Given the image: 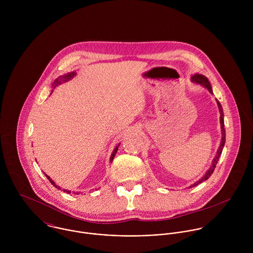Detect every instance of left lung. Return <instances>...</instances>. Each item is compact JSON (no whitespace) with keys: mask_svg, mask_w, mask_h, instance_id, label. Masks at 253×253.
I'll return each instance as SVG.
<instances>
[{"mask_svg":"<svg viewBox=\"0 0 253 253\" xmlns=\"http://www.w3.org/2000/svg\"><path fill=\"white\" fill-rule=\"evenodd\" d=\"M191 82L194 83V84H200V85L204 86V87L207 88L211 94H213L212 88H211V84L209 79H208L206 76H204V75H202V74H199V73L194 74V75L191 77ZM215 100H216L217 106H218L219 113H220V127H221V134H222L220 145H219V148H218V150H217L216 155H215L214 159L212 160V163H211V168L208 169V171H207L199 180L196 181L194 184H192L191 186H189V188L195 187V186L201 184L202 182L208 180V179L211 177V174L213 173V171H214V169H215V167H216L217 162H218V160H219V158H220V156H221L222 150H223L224 145H225V141H226V140H225V138H226V133H225V127H224V113H223V109H222V106H221L220 102L217 100L216 98H215Z\"/></svg>","mask_w":253,"mask_h":253,"instance_id":"obj_1","label":"left lung"}]
</instances>
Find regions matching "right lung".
I'll return each instance as SVG.
<instances>
[{"mask_svg":"<svg viewBox=\"0 0 253 253\" xmlns=\"http://www.w3.org/2000/svg\"><path fill=\"white\" fill-rule=\"evenodd\" d=\"M77 75V73L74 72H70V73H67V74H65V75H63V76H60V77H58L57 79H55L54 80V82L52 83V88H55L58 84H61L62 83H66V82H68V81H70V80H72L73 78L75 77ZM53 90V89H52ZM52 92V91H51ZM120 144L121 143H119V144L117 145L116 147H115V149H114V151H113V153L111 154V157H110V163H112L113 162V160H114V158H115V156H116V154H117V151H118V149H119V146H120ZM45 176H46V178L49 180V182L55 187V188H57L58 190H60L61 188H60V186H58V185H56L55 184V182L54 181L52 180V179H50V177L48 176V175H46V174H44ZM65 193H68V194H71V191H69V190H65V189H62ZM81 192H73V194H77V195H79Z\"/></svg>","mask_w":253,"mask_h":253,"instance_id":"add662e5","label":"right lung"}]
</instances>
